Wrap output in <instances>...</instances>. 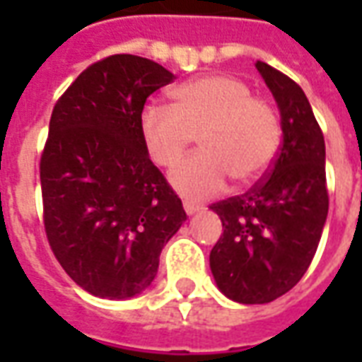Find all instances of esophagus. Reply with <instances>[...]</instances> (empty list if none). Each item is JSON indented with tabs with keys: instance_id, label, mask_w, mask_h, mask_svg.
<instances>
[{
	"instance_id": "1",
	"label": "esophagus",
	"mask_w": 362,
	"mask_h": 362,
	"mask_svg": "<svg viewBox=\"0 0 362 362\" xmlns=\"http://www.w3.org/2000/svg\"><path fill=\"white\" fill-rule=\"evenodd\" d=\"M184 209H186V213L188 215H194V213H199L202 209H204V205H199V204H194V202H184Z\"/></svg>"
}]
</instances>
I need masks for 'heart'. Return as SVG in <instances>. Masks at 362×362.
Masks as SVG:
<instances>
[{
    "instance_id": "obj_1",
    "label": "heart",
    "mask_w": 362,
    "mask_h": 362,
    "mask_svg": "<svg viewBox=\"0 0 362 362\" xmlns=\"http://www.w3.org/2000/svg\"><path fill=\"white\" fill-rule=\"evenodd\" d=\"M173 108L149 104L141 135L153 163L173 168L197 137L202 153L182 163L170 182L180 194L204 199L227 188L228 178L250 186L272 166L281 141L277 112L233 75H205L173 93Z\"/></svg>"
}]
</instances>
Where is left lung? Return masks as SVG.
I'll list each match as a JSON object with an SVG mask.
<instances>
[{
    "label": "left lung",
    "mask_w": 362,
    "mask_h": 362,
    "mask_svg": "<svg viewBox=\"0 0 362 362\" xmlns=\"http://www.w3.org/2000/svg\"><path fill=\"white\" fill-rule=\"evenodd\" d=\"M258 71L281 112L283 143L250 192L211 209L223 235L209 254L221 293L243 304L272 303L300 281L327 217L326 143L304 90L264 62Z\"/></svg>",
    "instance_id": "left-lung-1"
}]
</instances>
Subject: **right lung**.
<instances>
[{
    "mask_svg": "<svg viewBox=\"0 0 362 362\" xmlns=\"http://www.w3.org/2000/svg\"><path fill=\"white\" fill-rule=\"evenodd\" d=\"M173 79L157 62L116 54L87 67L52 110L40 157L44 228L59 266L100 298L149 287L186 221L141 135L145 100Z\"/></svg>",
    "mask_w": 362,
    "mask_h": 362,
    "instance_id": "add662e5",
    "label": "right lung"
}]
</instances>
